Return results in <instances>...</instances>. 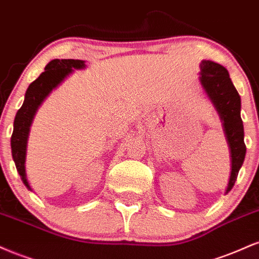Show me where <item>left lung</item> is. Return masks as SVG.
<instances>
[{
    "label": "left lung",
    "instance_id": "left-lung-1",
    "mask_svg": "<svg viewBox=\"0 0 259 259\" xmlns=\"http://www.w3.org/2000/svg\"><path fill=\"white\" fill-rule=\"evenodd\" d=\"M200 83L221 118L230 153V176L226 194L233 189L244 163L246 145L241 120V98L234 87L228 70L221 64L202 60L200 64Z\"/></svg>",
    "mask_w": 259,
    "mask_h": 259
}]
</instances>
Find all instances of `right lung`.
Segmentation results:
<instances>
[{
    "instance_id": "1",
    "label": "right lung",
    "mask_w": 259,
    "mask_h": 259,
    "mask_svg": "<svg viewBox=\"0 0 259 259\" xmlns=\"http://www.w3.org/2000/svg\"><path fill=\"white\" fill-rule=\"evenodd\" d=\"M83 60L78 59H54L47 64L45 71L27 87L25 98L21 108L15 115L13 133L11 138L12 156L19 173L21 181L29 190H31L26 177V149L33 117L45 99L50 96L54 88L74 72V70L84 69Z\"/></svg>"
}]
</instances>
